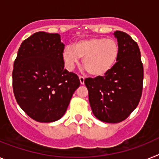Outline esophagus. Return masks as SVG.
Wrapping results in <instances>:
<instances>
[{"instance_id":"esophagus-1","label":"esophagus","mask_w":159,"mask_h":159,"mask_svg":"<svg viewBox=\"0 0 159 159\" xmlns=\"http://www.w3.org/2000/svg\"><path fill=\"white\" fill-rule=\"evenodd\" d=\"M79 80H80V82L82 85H84L85 83V77L83 76H79Z\"/></svg>"}]
</instances>
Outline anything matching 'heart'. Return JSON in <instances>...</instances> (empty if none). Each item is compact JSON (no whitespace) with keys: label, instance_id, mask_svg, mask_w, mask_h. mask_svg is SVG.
I'll use <instances>...</instances> for the list:
<instances>
[{"label":"heart","instance_id":"heart-1","mask_svg":"<svg viewBox=\"0 0 159 159\" xmlns=\"http://www.w3.org/2000/svg\"><path fill=\"white\" fill-rule=\"evenodd\" d=\"M120 45L114 39L103 37L85 39L66 47L63 59L69 68H73L82 58L84 68L90 75L102 77L111 70L120 56Z\"/></svg>","mask_w":159,"mask_h":159}]
</instances>
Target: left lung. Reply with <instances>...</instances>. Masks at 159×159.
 <instances>
[{
  "instance_id": "8db88e82",
  "label": "left lung",
  "mask_w": 159,
  "mask_h": 159,
  "mask_svg": "<svg viewBox=\"0 0 159 159\" xmlns=\"http://www.w3.org/2000/svg\"><path fill=\"white\" fill-rule=\"evenodd\" d=\"M114 34L120 49L114 68L102 77L85 79L92 111L106 123L127 119L139 103L143 88L139 47L125 32L116 30Z\"/></svg>"
}]
</instances>
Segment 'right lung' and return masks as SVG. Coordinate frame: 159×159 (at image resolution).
<instances>
[{
	"label": "right lung",
	"mask_w": 159,
	"mask_h": 159,
	"mask_svg": "<svg viewBox=\"0 0 159 159\" xmlns=\"http://www.w3.org/2000/svg\"><path fill=\"white\" fill-rule=\"evenodd\" d=\"M64 48L59 34L39 31L22 43L14 61L15 98L20 107L38 122L60 120L80 86L77 74L64 69Z\"/></svg>",
	"instance_id": "1"
}]
</instances>
